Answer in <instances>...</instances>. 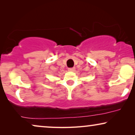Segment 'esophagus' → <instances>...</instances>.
Returning <instances> with one entry per match:
<instances>
[{"label": "esophagus", "mask_w": 135, "mask_h": 135, "mask_svg": "<svg viewBox=\"0 0 135 135\" xmlns=\"http://www.w3.org/2000/svg\"><path fill=\"white\" fill-rule=\"evenodd\" d=\"M75 69V68H68V71H70V72H73L74 71Z\"/></svg>", "instance_id": "1"}]
</instances>
